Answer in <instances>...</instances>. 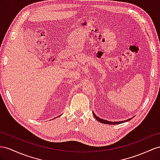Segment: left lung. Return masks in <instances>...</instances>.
<instances>
[{"label": "left lung", "mask_w": 160, "mask_h": 160, "mask_svg": "<svg viewBox=\"0 0 160 160\" xmlns=\"http://www.w3.org/2000/svg\"><path fill=\"white\" fill-rule=\"evenodd\" d=\"M92 114L94 117L95 118V119L97 120H98L99 122H101V123H103V124H122V123H124L125 122H128L129 120H130L132 118H130V119H128L127 120H124V121H120V122H111V121H108V120H103V119H101V118H99L98 116H97L95 115V113H94V112H92Z\"/></svg>", "instance_id": "1"}]
</instances>
